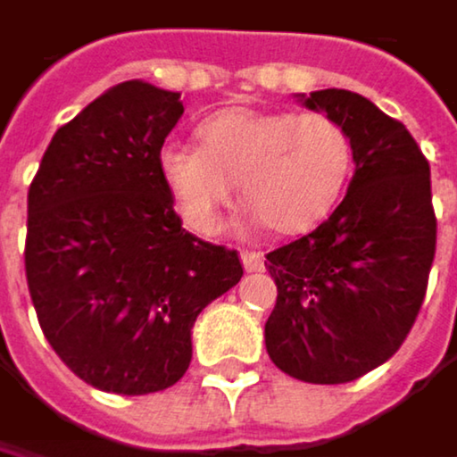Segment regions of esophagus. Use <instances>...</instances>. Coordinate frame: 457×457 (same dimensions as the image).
<instances>
[{
    "label": "esophagus",
    "instance_id": "1",
    "mask_svg": "<svg viewBox=\"0 0 457 457\" xmlns=\"http://www.w3.org/2000/svg\"><path fill=\"white\" fill-rule=\"evenodd\" d=\"M241 262H244V270L246 273H262L265 270V257L257 254V252H244L241 254Z\"/></svg>",
    "mask_w": 457,
    "mask_h": 457
}]
</instances>
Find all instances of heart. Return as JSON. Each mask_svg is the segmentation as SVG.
Masks as SVG:
<instances>
[{
	"label": "heart",
	"mask_w": 457,
	"mask_h": 457,
	"mask_svg": "<svg viewBox=\"0 0 457 457\" xmlns=\"http://www.w3.org/2000/svg\"><path fill=\"white\" fill-rule=\"evenodd\" d=\"M200 146L165 141L157 173L179 213L203 236L219 233L236 181L260 221L300 236L329 216L351 170L353 141L329 114L230 106L197 125Z\"/></svg>",
	"instance_id": "obj_1"
}]
</instances>
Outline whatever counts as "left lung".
<instances>
[{"label": "left lung", "instance_id": "1", "mask_svg": "<svg viewBox=\"0 0 457 457\" xmlns=\"http://www.w3.org/2000/svg\"><path fill=\"white\" fill-rule=\"evenodd\" d=\"M295 98L345 125L356 170L324 224L268 254L278 300L265 348L289 378L337 386L386 364L415 324L436 249L431 168L370 98L340 87Z\"/></svg>", "mask_w": 457, "mask_h": 457}]
</instances>
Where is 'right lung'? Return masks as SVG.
<instances>
[{"label": "right lung", "mask_w": 457, "mask_h": 457, "mask_svg": "<svg viewBox=\"0 0 457 457\" xmlns=\"http://www.w3.org/2000/svg\"><path fill=\"white\" fill-rule=\"evenodd\" d=\"M181 93L128 79L55 130L29 187L26 281L39 327L87 386L141 396L181 380L200 311L238 254L189 236L157 173Z\"/></svg>", "instance_id": "right-lung-1"}]
</instances>
